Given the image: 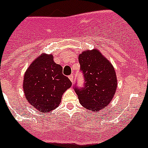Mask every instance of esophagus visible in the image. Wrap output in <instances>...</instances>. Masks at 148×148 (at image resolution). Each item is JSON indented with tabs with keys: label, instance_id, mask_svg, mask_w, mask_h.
I'll use <instances>...</instances> for the list:
<instances>
[{
	"label": "esophagus",
	"instance_id": "34e87169",
	"mask_svg": "<svg viewBox=\"0 0 148 148\" xmlns=\"http://www.w3.org/2000/svg\"><path fill=\"white\" fill-rule=\"evenodd\" d=\"M69 78L70 79L71 83H74V74H71V75H69Z\"/></svg>",
	"mask_w": 148,
	"mask_h": 148
}]
</instances>
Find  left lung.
Masks as SVG:
<instances>
[{
	"mask_svg": "<svg viewBox=\"0 0 148 148\" xmlns=\"http://www.w3.org/2000/svg\"><path fill=\"white\" fill-rule=\"evenodd\" d=\"M80 71L84 78V86L74 89L79 103L92 112L101 110L113 98L117 88L115 69L110 61L97 50L83 51L79 56Z\"/></svg>",
	"mask_w": 148,
	"mask_h": 148,
	"instance_id": "obj_1",
	"label": "left lung"
}]
</instances>
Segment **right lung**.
I'll return each instance as SVG.
<instances>
[{
  "mask_svg": "<svg viewBox=\"0 0 148 148\" xmlns=\"http://www.w3.org/2000/svg\"><path fill=\"white\" fill-rule=\"evenodd\" d=\"M71 82L62 74V68L55 63L52 55L42 54L33 61L24 74V94L37 110L48 112L61 102Z\"/></svg>",
  "mask_w": 148,
  "mask_h": 148,
  "instance_id": "add662e5",
  "label": "right lung"
}]
</instances>
